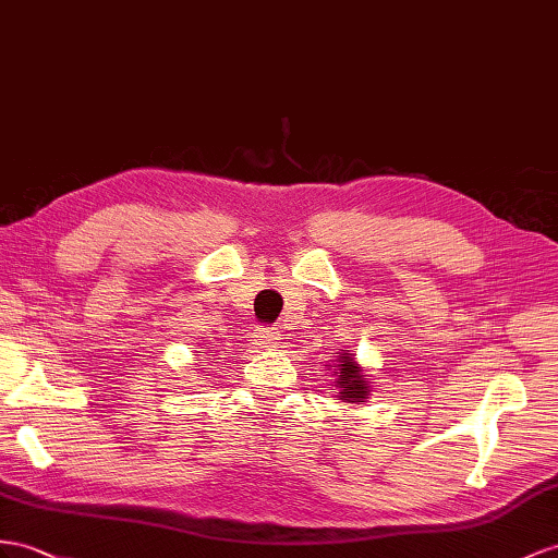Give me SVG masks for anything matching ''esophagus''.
<instances>
[{"label":"esophagus","instance_id":"obj_1","mask_svg":"<svg viewBox=\"0 0 558 558\" xmlns=\"http://www.w3.org/2000/svg\"><path fill=\"white\" fill-rule=\"evenodd\" d=\"M280 332L276 330V327H259V330L254 332V344L262 347V349H268V347H276L280 344Z\"/></svg>","mask_w":558,"mask_h":558}]
</instances>
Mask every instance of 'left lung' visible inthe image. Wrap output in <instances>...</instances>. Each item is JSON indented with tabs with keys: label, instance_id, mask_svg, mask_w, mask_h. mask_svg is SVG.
I'll use <instances>...</instances> for the list:
<instances>
[{
	"label": "left lung",
	"instance_id": "obj_1",
	"mask_svg": "<svg viewBox=\"0 0 558 558\" xmlns=\"http://www.w3.org/2000/svg\"><path fill=\"white\" fill-rule=\"evenodd\" d=\"M335 367V384L337 398L344 403H365L369 398V381L365 369L353 361V353H339Z\"/></svg>",
	"mask_w": 558,
	"mask_h": 558
}]
</instances>
